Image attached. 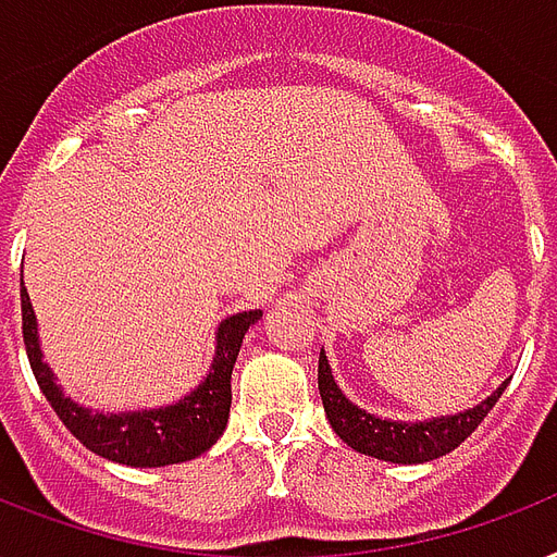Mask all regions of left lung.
<instances>
[{"instance_id": "left-lung-1", "label": "left lung", "mask_w": 557, "mask_h": 557, "mask_svg": "<svg viewBox=\"0 0 557 557\" xmlns=\"http://www.w3.org/2000/svg\"><path fill=\"white\" fill-rule=\"evenodd\" d=\"M511 381V377H508ZM508 381H503L488 398L476 407L456 412V416H435L424 421H395V418L374 416L369 409L357 407L355 400L337 386L325 351H319V395L325 416L334 426V433L355 447L357 454L374 456L381 462L392 465H421L433 462L438 456L450 454L468 435L482 424L499 395L506 392Z\"/></svg>"}]
</instances>
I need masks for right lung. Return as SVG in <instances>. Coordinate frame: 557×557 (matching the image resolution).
<instances>
[{
    "instance_id": "add662e5",
    "label": "right lung",
    "mask_w": 557,
    "mask_h": 557,
    "mask_svg": "<svg viewBox=\"0 0 557 557\" xmlns=\"http://www.w3.org/2000/svg\"><path fill=\"white\" fill-rule=\"evenodd\" d=\"M20 296H23V339L34 377L51 409L86 450L131 468H165V465L197 459L223 435L232 407V369L238 360L244 334L261 319V310H240L220 322L214 331V357L209 372L185 398L157 409L103 412L77 404L63 392L49 363L42 360L40 331L25 284Z\"/></svg>"
}]
</instances>
